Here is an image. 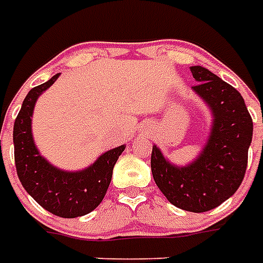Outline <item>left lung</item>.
Listing matches in <instances>:
<instances>
[{"instance_id":"1","label":"left lung","mask_w":263,"mask_h":263,"mask_svg":"<svg viewBox=\"0 0 263 263\" xmlns=\"http://www.w3.org/2000/svg\"><path fill=\"white\" fill-rule=\"evenodd\" d=\"M194 92L211 109L213 124L201 154L186 166L166 159L154 145L151 167L155 183L179 209L204 213L231 197L242 183L248 165L254 124L242 96L201 66H192Z\"/></svg>"}]
</instances>
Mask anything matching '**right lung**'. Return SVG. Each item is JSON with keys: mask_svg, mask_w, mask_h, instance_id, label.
Masks as SVG:
<instances>
[{"mask_svg": "<svg viewBox=\"0 0 263 263\" xmlns=\"http://www.w3.org/2000/svg\"><path fill=\"white\" fill-rule=\"evenodd\" d=\"M59 76L33 87L22 103L14 124L15 166L22 186L37 204L54 215L74 218L91 213L103 201L125 145L104 152L92 165L77 172L58 169L39 154L32 135V114L39 96Z\"/></svg>", "mask_w": 263, "mask_h": 263, "instance_id": "right-lung-1", "label": "right lung"}]
</instances>
